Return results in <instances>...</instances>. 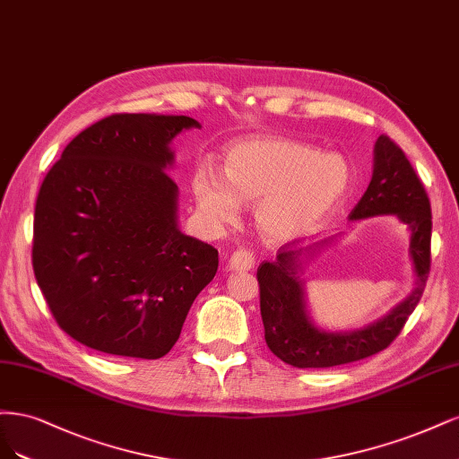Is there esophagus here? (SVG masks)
<instances>
[{
    "label": "esophagus",
    "instance_id": "obj_1",
    "mask_svg": "<svg viewBox=\"0 0 459 459\" xmlns=\"http://www.w3.org/2000/svg\"><path fill=\"white\" fill-rule=\"evenodd\" d=\"M255 264V255L251 254L247 249H236L234 254L230 255L229 261V269L234 273H246Z\"/></svg>",
    "mask_w": 459,
    "mask_h": 459
}]
</instances>
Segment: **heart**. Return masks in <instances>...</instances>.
<instances>
[{"label":"heart","mask_w":459,"mask_h":459,"mask_svg":"<svg viewBox=\"0 0 459 459\" xmlns=\"http://www.w3.org/2000/svg\"><path fill=\"white\" fill-rule=\"evenodd\" d=\"M351 186L352 168L345 156L286 137L234 143L225 173L204 164L192 179L205 219L217 225L234 223L242 202L257 204V229L273 244L303 238L326 223Z\"/></svg>","instance_id":"b5f03b06"}]
</instances>
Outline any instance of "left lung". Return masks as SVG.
Masks as SVG:
<instances>
[{
	"instance_id": "left-lung-1",
	"label": "left lung",
	"mask_w": 459,
	"mask_h": 459,
	"mask_svg": "<svg viewBox=\"0 0 459 459\" xmlns=\"http://www.w3.org/2000/svg\"><path fill=\"white\" fill-rule=\"evenodd\" d=\"M394 215L410 232V263L413 288L406 299L385 316L364 328L330 332L316 326L305 293V269L332 240L298 247L290 242L278 249L274 261L257 269L261 290V318L264 342L280 360L295 368H330L362 360L387 349L401 333L408 316L418 307L431 269V204L408 158L387 137L374 146V173L364 196L349 219L360 221Z\"/></svg>"
}]
</instances>
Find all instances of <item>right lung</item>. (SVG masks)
Masks as SVG:
<instances>
[{
    "instance_id": "1",
    "label": "right lung",
    "mask_w": 459,
    "mask_h": 459,
    "mask_svg": "<svg viewBox=\"0 0 459 459\" xmlns=\"http://www.w3.org/2000/svg\"><path fill=\"white\" fill-rule=\"evenodd\" d=\"M195 117L112 114L83 129L41 183L32 264L55 320L82 345L154 360L171 351L217 249L181 232L171 141Z\"/></svg>"
}]
</instances>
